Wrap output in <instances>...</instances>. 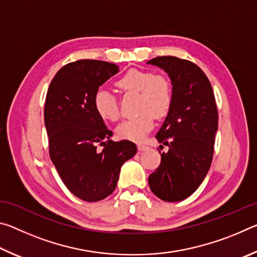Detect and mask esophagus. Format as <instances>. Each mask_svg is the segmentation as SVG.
Masks as SVG:
<instances>
[{"instance_id":"34e87169","label":"esophagus","mask_w":257,"mask_h":257,"mask_svg":"<svg viewBox=\"0 0 257 257\" xmlns=\"http://www.w3.org/2000/svg\"><path fill=\"white\" fill-rule=\"evenodd\" d=\"M147 150H149V146H146L144 144H138V151L144 152V151H147Z\"/></svg>"}]
</instances>
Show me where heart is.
I'll return each mask as SVG.
<instances>
[{
	"instance_id": "obj_1",
	"label": "heart",
	"mask_w": 257,
	"mask_h": 257,
	"mask_svg": "<svg viewBox=\"0 0 257 257\" xmlns=\"http://www.w3.org/2000/svg\"><path fill=\"white\" fill-rule=\"evenodd\" d=\"M120 92L138 93L141 114L124 120L116 128L118 136L129 141L141 142L154 127L155 117L162 118L170 110L172 87L167 77L154 75L149 70L130 69L115 82ZM94 108L103 120L115 121L119 108L115 96L105 89H98L94 95Z\"/></svg>"
}]
</instances>
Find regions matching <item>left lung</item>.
Returning <instances> with one entry per match:
<instances>
[{"label": "left lung", "instance_id": "left-lung-1", "mask_svg": "<svg viewBox=\"0 0 257 257\" xmlns=\"http://www.w3.org/2000/svg\"><path fill=\"white\" fill-rule=\"evenodd\" d=\"M147 64L168 73L172 103L156 139L168 146L149 177L151 190L165 202H179L196 190L210 170L217 110L210 80L196 64L176 56H159ZM160 145V147H163Z\"/></svg>", "mask_w": 257, "mask_h": 257}]
</instances>
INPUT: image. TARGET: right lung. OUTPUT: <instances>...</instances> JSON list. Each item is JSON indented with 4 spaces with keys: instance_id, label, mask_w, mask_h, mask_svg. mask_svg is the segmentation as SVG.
<instances>
[{
    "instance_id": "1",
    "label": "right lung",
    "mask_w": 257,
    "mask_h": 257,
    "mask_svg": "<svg viewBox=\"0 0 257 257\" xmlns=\"http://www.w3.org/2000/svg\"><path fill=\"white\" fill-rule=\"evenodd\" d=\"M118 72L114 63L78 60L61 68L47 90L44 121L51 160L67 188L85 202L111 195L122 164L137 153L133 142L111 141L113 133L94 108L99 86Z\"/></svg>"
}]
</instances>
